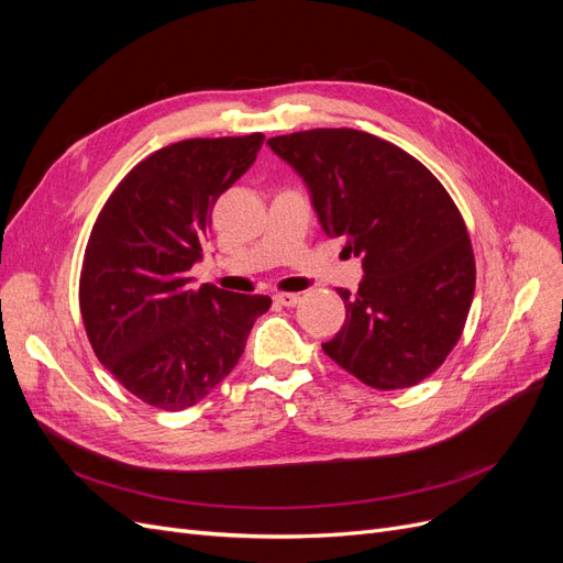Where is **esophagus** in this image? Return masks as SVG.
Masks as SVG:
<instances>
[{
	"instance_id": "esophagus-1",
	"label": "esophagus",
	"mask_w": 563,
	"mask_h": 563,
	"mask_svg": "<svg viewBox=\"0 0 563 563\" xmlns=\"http://www.w3.org/2000/svg\"><path fill=\"white\" fill-rule=\"evenodd\" d=\"M275 302L284 305V308H296V305L300 302V296L298 294H277Z\"/></svg>"
}]
</instances>
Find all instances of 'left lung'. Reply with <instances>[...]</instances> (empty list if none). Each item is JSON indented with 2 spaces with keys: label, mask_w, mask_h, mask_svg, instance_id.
Wrapping results in <instances>:
<instances>
[{
  "label": "left lung",
  "mask_w": 563,
  "mask_h": 563,
  "mask_svg": "<svg viewBox=\"0 0 563 563\" xmlns=\"http://www.w3.org/2000/svg\"><path fill=\"white\" fill-rule=\"evenodd\" d=\"M267 145L308 185L319 223L362 255L360 291L323 352L376 389L413 387L446 362L474 296L465 220L430 168L356 129H312Z\"/></svg>",
  "instance_id": "1"
}]
</instances>
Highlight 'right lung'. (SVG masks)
Returning a JSON list of instances; mask_svg holds the SVG:
<instances>
[{"label": "right lung", "mask_w": 563, "mask_h": 563, "mask_svg": "<svg viewBox=\"0 0 563 563\" xmlns=\"http://www.w3.org/2000/svg\"><path fill=\"white\" fill-rule=\"evenodd\" d=\"M263 133L190 139L152 152L98 213L79 277L89 343L131 395L195 406L240 362L267 296L192 288L211 209L258 157Z\"/></svg>", "instance_id": "1"}]
</instances>
